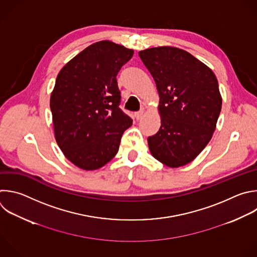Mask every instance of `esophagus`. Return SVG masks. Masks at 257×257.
<instances>
[{
  "label": "esophagus",
  "mask_w": 257,
  "mask_h": 257,
  "mask_svg": "<svg viewBox=\"0 0 257 257\" xmlns=\"http://www.w3.org/2000/svg\"><path fill=\"white\" fill-rule=\"evenodd\" d=\"M143 114H144V111L141 110V111H139V112H136L134 115H135V118H136L137 120H139V119L143 116Z\"/></svg>",
  "instance_id": "obj_1"
}]
</instances>
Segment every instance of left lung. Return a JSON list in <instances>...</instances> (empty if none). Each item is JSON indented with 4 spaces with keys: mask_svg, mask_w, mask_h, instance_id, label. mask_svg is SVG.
<instances>
[{
    "mask_svg": "<svg viewBox=\"0 0 257 257\" xmlns=\"http://www.w3.org/2000/svg\"><path fill=\"white\" fill-rule=\"evenodd\" d=\"M159 94L161 126L148 137L151 154L169 167L193 161L215 131L222 98L214 72L191 53L170 46L139 51Z\"/></svg>",
    "mask_w": 257,
    "mask_h": 257,
    "instance_id": "obj_1",
    "label": "left lung"
}]
</instances>
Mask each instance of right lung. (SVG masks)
<instances>
[{"instance_id": "obj_1", "label": "right lung", "mask_w": 257, "mask_h": 257, "mask_svg": "<svg viewBox=\"0 0 257 257\" xmlns=\"http://www.w3.org/2000/svg\"><path fill=\"white\" fill-rule=\"evenodd\" d=\"M134 51L114 42H96L59 71L50 97L56 142L74 165L94 170L118 152L132 119L120 108L117 74Z\"/></svg>"}]
</instances>
